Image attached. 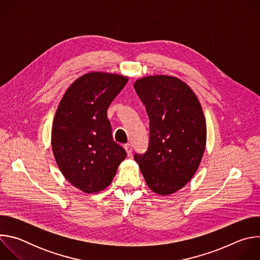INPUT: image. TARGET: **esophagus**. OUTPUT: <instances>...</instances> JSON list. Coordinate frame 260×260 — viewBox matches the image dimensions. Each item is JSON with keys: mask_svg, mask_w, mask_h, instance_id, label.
Returning <instances> with one entry per match:
<instances>
[{"mask_svg": "<svg viewBox=\"0 0 260 260\" xmlns=\"http://www.w3.org/2000/svg\"><path fill=\"white\" fill-rule=\"evenodd\" d=\"M124 149H125V151H126L127 155H128V156H131V155H132V151H133L132 145H131L129 143H128V144H125V145H124Z\"/></svg>", "mask_w": 260, "mask_h": 260, "instance_id": "obj_1", "label": "esophagus"}]
</instances>
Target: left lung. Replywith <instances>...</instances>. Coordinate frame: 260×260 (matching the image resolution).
<instances>
[{
	"instance_id": "8db88e82",
	"label": "left lung",
	"mask_w": 260,
	"mask_h": 260,
	"mask_svg": "<svg viewBox=\"0 0 260 260\" xmlns=\"http://www.w3.org/2000/svg\"><path fill=\"white\" fill-rule=\"evenodd\" d=\"M135 90L149 117V145L135 160L149 188L172 194L196 174L206 147L207 127L201 104L180 79L156 75L139 79Z\"/></svg>"
}]
</instances>
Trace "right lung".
I'll use <instances>...</instances> for the list:
<instances>
[{
  "label": "right lung",
  "mask_w": 260,
  "mask_h": 260,
  "mask_svg": "<svg viewBox=\"0 0 260 260\" xmlns=\"http://www.w3.org/2000/svg\"><path fill=\"white\" fill-rule=\"evenodd\" d=\"M127 81L116 74H85L67 89L56 110L52 151L63 177L83 192L109 186L126 157L113 140L107 110Z\"/></svg>",
  "instance_id": "add662e5"
}]
</instances>
